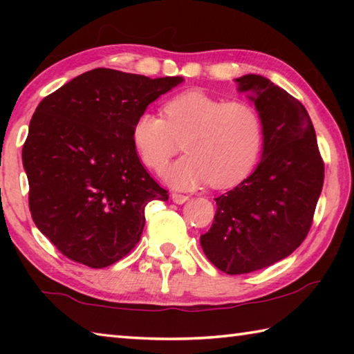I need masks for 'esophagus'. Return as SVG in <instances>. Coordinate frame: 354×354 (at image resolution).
Masks as SVG:
<instances>
[{
  "instance_id": "1",
  "label": "esophagus",
  "mask_w": 354,
  "mask_h": 354,
  "mask_svg": "<svg viewBox=\"0 0 354 354\" xmlns=\"http://www.w3.org/2000/svg\"><path fill=\"white\" fill-rule=\"evenodd\" d=\"M171 200L176 203V205H183V203H185L189 200L187 195H183V194H171Z\"/></svg>"
}]
</instances>
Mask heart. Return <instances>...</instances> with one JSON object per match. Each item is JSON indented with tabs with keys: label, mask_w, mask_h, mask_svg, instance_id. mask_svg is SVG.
<instances>
[{
	"label": "heart",
	"mask_w": 354,
	"mask_h": 354,
	"mask_svg": "<svg viewBox=\"0 0 354 354\" xmlns=\"http://www.w3.org/2000/svg\"><path fill=\"white\" fill-rule=\"evenodd\" d=\"M164 115L142 112L131 136L142 162L154 171H162L184 142L187 156L165 171L173 187L195 189L209 181L218 189L231 187L254 169L263 124L253 104L187 91L167 101Z\"/></svg>",
	"instance_id": "1"
}]
</instances>
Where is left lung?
I'll use <instances>...</instances> for the list:
<instances>
[{
    "label": "left lung",
    "mask_w": 354,
    "mask_h": 354,
    "mask_svg": "<svg viewBox=\"0 0 354 354\" xmlns=\"http://www.w3.org/2000/svg\"><path fill=\"white\" fill-rule=\"evenodd\" d=\"M236 82L261 113L263 149L256 170L215 198L212 226L200 237L207 259L227 274L261 270L293 253L313 225L325 178L304 106L263 76Z\"/></svg>",
    "instance_id": "obj_1"
}]
</instances>
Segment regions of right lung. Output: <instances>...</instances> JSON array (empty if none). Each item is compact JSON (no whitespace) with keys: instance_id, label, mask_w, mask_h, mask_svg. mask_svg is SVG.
<instances>
[{"instance_id":"right-lung-1","label":"right lung","mask_w":354,"mask_h":354,"mask_svg":"<svg viewBox=\"0 0 354 354\" xmlns=\"http://www.w3.org/2000/svg\"><path fill=\"white\" fill-rule=\"evenodd\" d=\"M179 82L95 68L40 101L21 153L29 211L65 257L112 266L140 241L148 203L169 200L142 165L131 131Z\"/></svg>"}]
</instances>
